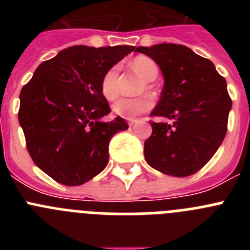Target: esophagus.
Returning <instances> with one entry per match:
<instances>
[{
    "label": "esophagus",
    "instance_id": "obj_1",
    "mask_svg": "<svg viewBox=\"0 0 250 250\" xmlns=\"http://www.w3.org/2000/svg\"><path fill=\"white\" fill-rule=\"evenodd\" d=\"M127 124H129V126H134V125L136 124V120H130Z\"/></svg>",
    "mask_w": 250,
    "mask_h": 250
}]
</instances>
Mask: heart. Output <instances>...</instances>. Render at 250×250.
Wrapping results in <instances>:
<instances>
[{
    "instance_id": "obj_1",
    "label": "heart",
    "mask_w": 250,
    "mask_h": 250,
    "mask_svg": "<svg viewBox=\"0 0 250 250\" xmlns=\"http://www.w3.org/2000/svg\"><path fill=\"white\" fill-rule=\"evenodd\" d=\"M130 67L138 72L145 80L152 81L158 76L159 68L151 59L146 56H138L130 62ZM119 67L111 66L105 71L100 81V91L104 98L109 101H114L119 96ZM152 107V100L149 96H140L135 99H120L114 104L112 110L116 115L127 120H134L139 115L149 111Z\"/></svg>"
}]
</instances>
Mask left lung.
Listing matches in <instances>:
<instances>
[{
  "label": "left lung",
  "mask_w": 250,
  "mask_h": 250,
  "mask_svg": "<svg viewBox=\"0 0 250 250\" xmlns=\"http://www.w3.org/2000/svg\"><path fill=\"white\" fill-rule=\"evenodd\" d=\"M135 51L152 59L164 76L158 105L150 115L152 134L144 143L147 164L171 176H189L202 169L227 134L231 99L227 81L210 60L175 43H159Z\"/></svg>",
  "instance_id": "8db88e82"
}]
</instances>
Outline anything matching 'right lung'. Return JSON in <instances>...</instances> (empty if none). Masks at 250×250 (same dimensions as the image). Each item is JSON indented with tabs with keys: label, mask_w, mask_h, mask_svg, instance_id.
<instances>
[{
	"label": "right lung",
	"mask_w": 250,
	"mask_h": 250,
	"mask_svg": "<svg viewBox=\"0 0 250 250\" xmlns=\"http://www.w3.org/2000/svg\"><path fill=\"white\" fill-rule=\"evenodd\" d=\"M134 46H71L43 61L20 94L19 121L26 146L43 173L67 187L101 173L109 161V143L127 124L101 118L110 106L100 91L107 68Z\"/></svg>",
	"instance_id": "add662e5"
}]
</instances>
